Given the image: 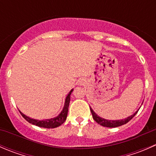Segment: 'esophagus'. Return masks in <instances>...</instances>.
Listing matches in <instances>:
<instances>
[{"mask_svg": "<svg viewBox=\"0 0 156 156\" xmlns=\"http://www.w3.org/2000/svg\"><path fill=\"white\" fill-rule=\"evenodd\" d=\"M84 84H85V80L84 79H80L78 81V84L79 85H84Z\"/></svg>", "mask_w": 156, "mask_h": 156, "instance_id": "1", "label": "esophagus"}]
</instances>
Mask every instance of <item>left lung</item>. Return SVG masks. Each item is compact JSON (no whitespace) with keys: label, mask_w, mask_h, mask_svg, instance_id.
I'll list each match as a JSON object with an SVG mask.
<instances>
[{"label":"left lung","mask_w":156,"mask_h":156,"mask_svg":"<svg viewBox=\"0 0 156 156\" xmlns=\"http://www.w3.org/2000/svg\"><path fill=\"white\" fill-rule=\"evenodd\" d=\"M90 112L91 113H92L94 120L95 121V122H97L99 125H102V126L103 127H116L122 126V125H125V124H127L129 121H130L133 117H134L135 115L137 113L138 110H139L138 109L134 114H133L132 115L129 116V117H127L125 119H122V120H107V119H103V118L97 115L94 112V110H93L92 108L90 107Z\"/></svg>","instance_id":"left-lung-1"}]
</instances>
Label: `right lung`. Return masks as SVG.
Segmentation results:
<instances>
[{"label":"right lung","mask_w":156,"mask_h":156,"mask_svg":"<svg viewBox=\"0 0 156 156\" xmlns=\"http://www.w3.org/2000/svg\"><path fill=\"white\" fill-rule=\"evenodd\" d=\"M72 90H72L69 93L68 95H67L66 98L65 105H64V107L62 108L60 114L58 116H56V117L53 118V119H45V120L40 121L37 120V119H31V118L28 117V116H26V115H24L23 113H22L20 111V114L22 115V116H23L28 122H29V123L32 124V125H36V126L44 127V128H55V127L60 126V125H62V124H63L64 122H65V121L66 120L67 115H68L69 103H70V96Z\"/></svg>","instance_id":"add662e5"}]
</instances>
